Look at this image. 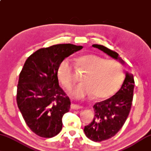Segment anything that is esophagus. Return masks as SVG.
<instances>
[{
    "instance_id": "34e87169",
    "label": "esophagus",
    "mask_w": 151,
    "mask_h": 151,
    "mask_svg": "<svg viewBox=\"0 0 151 151\" xmlns=\"http://www.w3.org/2000/svg\"><path fill=\"white\" fill-rule=\"evenodd\" d=\"M71 108L72 109H81L83 108V106L78 105H76V104H71Z\"/></svg>"
}]
</instances>
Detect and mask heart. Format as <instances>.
I'll return each mask as SVG.
<instances>
[{
	"instance_id": "obj_1",
	"label": "heart",
	"mask_w": 151,
	"mask_h": 151,
	"mask_svg": "<svg viewBox=\"0 0 151 151\" xmlns=\"http://www.w3.org/2000/svg\"><path fill=\"white\" fill-rule=\"evenodd\" d=\"M75 65L86 71L83 82L74 88L73 94L83 98L93 94L97 99H106L114 94L124 80V68L119 62L107 60L96 55H85L76 60ZM57 76L62 84L70 90L76 82L73 66L70 59L65 58L60 62Z\"/></svg>"
}]
</instances>
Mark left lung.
I'll return each mask as SVG.
<instances>
[{
  "label": "left lung",
  "mask_w": 151,
  "mask_h": 151,
  "mask_svg": "<svg viewBox=\"0 0 151 151\" xmlns=\"http://www.w3.org/2000/svg\"><path fill=\"white\" fill-rule=\"evenodd\" d=\"M113 59L124 61L119 55L103 45H93ZM134 80L132 74L126 73V78L121 88L117 93L105 101L94 105V117L89 125L84 127L87 138L94 142H101L114 136L126 122L131 109L133 101Z\"/></svg>",
  "instance_id": "obj_1"
}]
</instances>
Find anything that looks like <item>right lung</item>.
I'll list each match as a JSON object with an SVG mask.
<instances>
[{"mask_svg":"<svg viewBox=\"0 0 151 151\" xmlns=\"http://www.w3.org/2000/svg\"><path fill=\"white\" fill-rule=\"evenodd\" d=\"M83 46L61 44L30 55L19 73L17 103L29 129L42 138L54 137L62 129V117L71 102L59 85L58 66Z\"/></svg>","mask_w":151,"mask_h":151,"instance_id":"1","label":"right lung"}]
</instances>
